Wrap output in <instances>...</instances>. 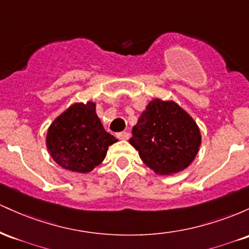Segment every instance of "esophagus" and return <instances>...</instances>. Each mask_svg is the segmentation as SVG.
Here are the masks:
<instances>
[{
  "mask_svg": "<svg viewBox=\"0 0 249 249\" xmlns=\"http://www.w3.org/2000/svg\"><path fill=\"white\" fill-rule=\"evenodd\" d=\"M117 137H118L121 141H127V139L130 138V133H128V132H119V133H117Z\"/></svg>",
  "mask_w": 249,
  "mask_h": 249,
  "instance_id": "obj_1",
  "label": "esophagus"
}]
</instances>
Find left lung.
<instances>
[{"instance_id": "8db88e82", "label": "left lung", "mask_w": 249, "mask_h": 249, "mask_svg": "<svg viewBox=\"0 0 249 249\" xmlns=\"http://www.w3.org/2000/svg\"><path fill=\"white\" fill-rule=\"evenodd\" d=\"M144 164L160 176H173L192 164L201 145L196 121L174 101L154 98L146 105L128 141Z\"/></svg>"}]
</instances>
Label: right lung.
Returning <instances> with one entry per match:
<instances>
[{
	"instance_id": "1",
	"label": "right lung",
	"mask_w": 249,
	"mask_h": 249,
	"mask_svg": "<svg viewBox=\"0 0 249 249\" xmlns=\"http://www.w3.org/2000/svg\"><path fill=\"white\" fill-rule=\"evenodd\" d=\"M118 142L105 131L96 113V103L77 102L53 119L45 144L51 158L70 172L89 173L107 157L108 146Z\"/></svg>"
}]
</instances>
